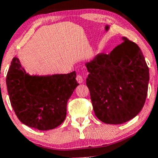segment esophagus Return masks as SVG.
<instances>
[{
	"instance_id": "1",
	"label": "esophagus",
	"mask_w": 158,
	"mask_h": 158,
	"mask_svg": "<svg viewBox=\"0 0 158 158\" xmlns=\"http://www.w3.org/2000/svg\"><path fill=\"white\" fill-rule=\"evenodd\" d=\"M77 80L79 83H82L83 82V77L81 75H77Z\"/></svg>"
}]
</instances>
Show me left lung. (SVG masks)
<instances>
[{"label": "left lung", "instance_id": "obj_1", "mask_svg": "<svg viewBox=\"0 0 158 158\" xmlns=\"http://www.w3.org/2000/svg\"><path fill=\"white\" fill-rule=\"evenodd\" d=\"M123 41L110 53H99L87 62L86 85L95 115L107 124H122L133 119L146 102L148 68L138 45Z\"/></svg>", "mask_w": 158, "mask_h": 158}]
</instances>
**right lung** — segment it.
Returning a JSON list of instances; mask_svg holds the SVG:
<instances>
[{
  "label": "right lung",
  "instance_id": "add662e5",
  "mask_svg": "<svg viewBox=\"0 0 158 158\" xmlns=\"http://www.w3.org/2000/svg\"><path fill=\"white\" fill-rule=\"evenodd\" d=\"M75 71L46 77L30 76L13 58L6 75L11 106L26 126L41 131L53 129L64 122L67 103L79 85Z\"/></svg>",
  "mask_w": 158,
  "mask_h": 158
}]
</instances>
